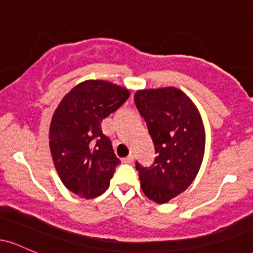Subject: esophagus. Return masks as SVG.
Returning <instances> with one entry per match:
<instances>
[{
    "label": "esophagus",
    "instance_id": "obj_1",
    "mask_svg": "<svg viewBox=\"0 0 253 253\" xmlns=\"http://www.w3.org/2000/svg\"><path fill=\"white\" fill-rule=\"evenodd\" d=\"M133 159H134L133 155H128L127 157H125V158H123V163H132Z\"/></svg>",
    "mask_w": 253,
    "mask_h": 253
}]
</instances>
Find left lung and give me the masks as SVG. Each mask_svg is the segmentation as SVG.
Masks as SVG:
<instances>
[{"instance_id":"left-lung-1","label":"left lung","mask_w":253,"mask_h":253,"mask_svg":"<svg viewBox=\"0 0 253 253\" xmlns=\"http://www.w3.org/2000/svg\"><path fill=\"white\" fill-rule=\"evenodd\" d=\"M134 102L152 136L157 157L150 168L136 163L143 193L167 203L193 183L206 146L203 121L195 103L175 86L138 90Z\"/></svg>"}]
</instances>
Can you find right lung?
Instances as JSON below:
<instances>
[{
	"mask_svg": "<svg viewBox=\"0 0 253 253\" xmlns=\"http://www.w3.org/2000/svg\"><path fill=\"white\" fill-rule=\"evenodd\" d=\"M128 89L102 80H88L62 98L50 124V150L63 184L76 195L92 199L108 188L115 156L101 123L129 96Z\"/></svg>",
	"mask_w": 253,
	"mask_h": 253,
	"instance_id": "1",
	"label": "right lung"
}]
</instances>
